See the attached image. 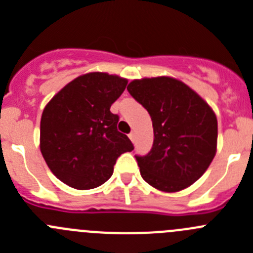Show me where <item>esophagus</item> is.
<instances>
[{
  "label": "esophagus",
  "instance_id": "1",
  "mask_svg": "<svg viewBox=\"0 0 253 253\" xmlns=\"http://www.w3.org/2000/svg\"><path fill=\"white\" fill-rule=\"evenodd\" d=\"M129 138H130L131 142H134V139H135V134H134V133H130V134H129Z\"/></svg>",
  "mask_w": 253,
  "mask_h": 253
}]
</instances>
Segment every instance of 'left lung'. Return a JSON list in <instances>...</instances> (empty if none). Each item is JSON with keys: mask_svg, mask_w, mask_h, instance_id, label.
Wrapping results in <instances>:
<instances>
[{"mask_svg": "<svg viewBox=\"0 0 253 253\" xmlns=\"http://www.w3.org/2000/svg\"><path fill=\"white\" fill-rule=\"evenodd\" d=\"M126 90L146 107L153 147L135 156L143 180L165 193H177L202 177L216 153L218 122L213 109L173 77L133 80Z\"/></svg>", "mask_w": 253, "mask_h": 253, "instance_id": "8db88e82", "label": "left lung"}]
</instances>
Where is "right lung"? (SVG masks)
I'll list each match as a JSON object with an SVG mask.
<instances>
[{"instance_id":"add662e5","label":"right lung","mask_w":253,"mask_h":253,"mask_svg":"<svg viewBox=\"0 0 253 253\" xmlns=\"http://www.w3.org/2000/svg\"><path fill=\"white\" fill-rule=\"evenodd\" d=\"M126 78L90 72L67 84L46 104L40 120V151L57 178L77 190L100 186L111 177L120 154L134 149L116 129L110 107Z\"/></svg>"}]
</instances>
